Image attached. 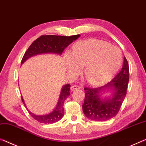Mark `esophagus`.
I'll return each mask as SVG.
<instances>
[{"mask_svg":"<svg viewBox=\"0 0 146 146\" xmlns=\"http://www.w3.org/2000/svg\"><path fill=\"white\" fill-rule=\"evenodd\" d=\"M79 88H80V87L78 86H77V85H73V86H72L71 87V91H74V90H78V89H79Z\"/></svg>","mask_w":146,"mask_h":146,"instance_id":"obj_1","label":"esophagus"}]
</instances>
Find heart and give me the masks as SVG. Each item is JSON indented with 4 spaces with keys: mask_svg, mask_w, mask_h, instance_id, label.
<instances>
[{
    "mask_svg": "<svg viewBox=\"0 0 146 146\" xmlns=\"http://www.w3.org/2000/svg\"><path fill=\"white\" fill-rule=\"evenodd\" d=\"M65 62L68 70L77 72L84 67L87 81L93 85L109 80L121 67V50L109 43L99 40L80 41L73 45L71 54L66 53Z\"/></svg>",
    "mask_w": 146,
    "mask_h": 146,
    "instance_id": "obj_1",
    "label": "heart"
}]
</instances>
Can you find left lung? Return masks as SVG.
<instances>
[{
  "instance_id": "left-lung-1",
  "label": "left lung",
  "mask_w": 146,
  "mask_h": 146,
  "mask_svg": "<svg viewBox=\"0 0 146 146\" xmlns=\"http://www.w3.org/2000/svg\"><path fill=\"white\" fill-rule=\"evenodd\" d=\"M129 80V64L124 57L121 71L110 82L96 88H84L82 110L86 116L94 121H104L116 115L126 96ZM105 92H110V96L104 97Z\"/></svg>"
}]
</instances>
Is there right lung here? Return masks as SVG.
Here are the masks:
<instances>
[{
	"mask_svg": "<svg viewBox=\"0 0 146 146\" xmlns=\"http://www.w3.org/2000/svg\"><path fill=\"white\" fill-rule=\"evenodd\" d=\"M80 36V34L71 36L54 35L41 36L34 41L28 48L23 57L21 66L30 58L36 56V55L50 53V54H58L60 56L65 48H66L69 44H71L73 41H75ZM70 87L71 86L69 84H65L62 87L56 107L54 110L49 114L44 115H37L34 114L28 109L25 103L24 99L21 96L22 101L27 110L29 111V114L37 121L45 124L55 123V122L58 121L64 116V103L65 100L70 95V92H69Z\"/></svg>",
	"mask_w": 146,
	"mask_h": 146,
	"instance_id": "right-lung-1",
	"label": "right lung"
}]
</instances>
